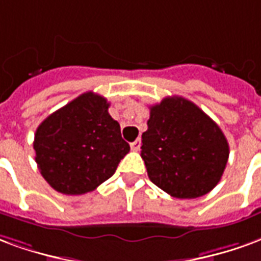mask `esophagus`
<instances>
[{"label": "esophagus", "mask_w": 261, "mask_h": 261, "mask_svg": "<svg viewBox=\"0 0 261 261\" xmlns=\"http://www.w3.org/2000/svg\"><path fill=\"white\" fill-rule=\"evenodd\" d=\"M130 149H132L133 151H138V150L140 149V140H135V142H132V143H130Z\"/></svg>", "instance_id": "esophagus-1"}]
</instances>
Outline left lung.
I'll return each instance as SVG.
<instances>
[{"label": "left lung", "instance_id": "obj_1", "mask_svg": "<svg viewBox=\"0 0 261 261\" xmlns=\"http://www.w3.org/2000/svg\"><path fill=\"white\" fill-rule=\"evenodd\" d=\"M140 149L150 180L178 199L214 189L229 157L220 126L184 97H165L150 107Z\"/></svg>", "mask_w": 261, "mask_h": 261}]
</instances>
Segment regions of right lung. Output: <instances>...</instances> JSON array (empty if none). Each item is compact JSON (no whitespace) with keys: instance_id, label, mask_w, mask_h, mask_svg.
Here are the masks:
<instances>
[{"instance_id":"1","label":"right lung","mask_w":261,"mask_h":261,"mask_svg":"<svg viewBox=\"0 0 261 261\" xmlns=\"http://www.w3.org/2000/svg\"><path fill=\"white\" fill-rule=\"evenodd\" d=\"M108 107L104 97L87 91L40 123L33 142L36 163L53 189L64 195L94 191L129 153Z\"/></svg>"}]
</instances>
